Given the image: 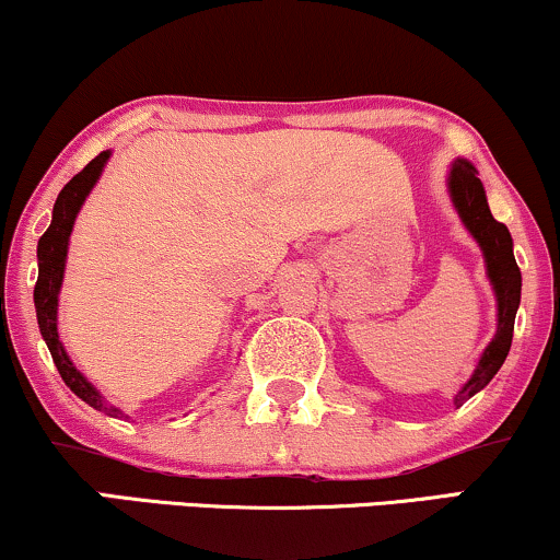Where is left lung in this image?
Returning a JSON list of instances; mask_svg holds the SVG:
<instances>
[{"label":"left lung","mask_w":560,"mask_h":560,"mask_svg":"<svg viewBox=\"0 0 560 560\" xmlns=\"http://www.w3.org/2000/svg\"><path fill=\"white\" fill-rule=\"evenodd\" d=\"M447 190L459 222L465 224V230L470 232L480 253H483L486 276L491 281L493 296H497V332H493L491 343L480 353L470 380L455 395V406L459 408L493 380V374L501 370L509 349H512L514 317L522 300V273L514 260L512 235H509L506 224L497 222L491 209H488L486 188L472 162L463 158L452 160L447 173Z\"/></svg>","instance_id":"8db88e82"}]
</instances>
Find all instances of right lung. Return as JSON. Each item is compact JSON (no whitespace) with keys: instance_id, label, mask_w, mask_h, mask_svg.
Segmentation results:
<instances>
[{"instance_id":"1","label":"right lung","mask_w":560,"mask_h":560,"mask_svg":"<svg viewBox=\"0 0 560 560\" xmlns=\"http://www.w3.org/2000/svg\"><path fill=\"white\" fill-rule=\"evenodd\" d=\"M110 160V150L97 154L82 173H77L67 186L61 188L59 198L54 203L51 224L44 232V237L38 240V281L33 289V302H35V315H38V328L40 336L51 351L56 370H59L61 380L67 382V387L77 398H82L90 408L103 410L105 416L113 419H129L121 408L110 406L103 398L92 382L77 370L72 359H69L67 349H63L59 338V294H61V281H63V268H67V253H69V237H72L77 214H80L82 203L88 201L90 190L95 188V183L101 180L105 165Z\"/></svg>"}]
</instances>
